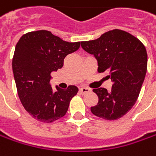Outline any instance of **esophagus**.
Wrapping results in <instances>:
<instances>
[{"label":"esophagus","instance_id":"obj_1","mask_svg":"<svg viewBox=\"0 0 156 156\" xmlns=\"http://www.w3.org/2000/svg\"><path fill=\"white\" fill-rule=\"evenodd\" d=\"M90 89H88V88H84V87H82L80 89V93H82V94H86V93H88V92H90Z\"/></svg>","mask_w":156,"mask_h":156}]
</instances>
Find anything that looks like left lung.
Returning <instances> with one entry per match:
<instances>
[{"mask_svg":"<svg viewBox=\"0 0 156 156\" xmlns=\"http://www.w3.org/2000/svg\"><path fill=\"white\" fill-rule=\"evenodd\" d=\"M83 50L98 59V73L107 72L112 88L94 89L98 103L91 112L105 120L122 118L135 105L147 68V54L143 44L128 32L115 29L90 41H82Z\"/></svg>","mask_w":156,"mask_h":156,"instance_id":"1","label":"left lung"}]
</instances>
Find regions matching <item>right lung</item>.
Instances as JSON below:
<instances>
[{
    "label": "right lung",
    "instance_id": "right-lung-1",
    "mask_svg": "<svg viewBox=\"0 0 156 156\" xmlns=\"http://www.w3.org/2000/svg\"><path fill=\"white\" fill-rule=\"evenodd\" d=\"M80 42L69 43L48 30L30 31L16 45L12 59L18 97L24 109L35 119L51 123L66 115L78 88H51V73L63 66L66 55L77 51Z\"/></svg>",
    "mask_w": 156,
    "mask_h": 156
}]
</instances>
